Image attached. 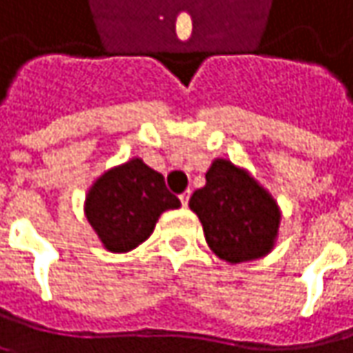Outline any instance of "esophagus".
Masks as SVG:
<instances>
[{
    "label": "esophagus",
    "mask_w": 353,
    "mask_h": 353,
    "mask_svg": "<svg viewBox=\"0 0 353 353\" xmlns=\"http://www.w3.org/2000/svg\"><path fill=\"white\" fill-rule=\"evenodd\" d=\"M189 196H190V190H187V192H183V194H181V203H183V207H187V205H189Z\"/></svg>",
    "instance_id": "1"
}]
</instances>
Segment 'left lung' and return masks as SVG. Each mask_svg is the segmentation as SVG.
I'll list each match as a JSON object with an SVG mask.
<instances>
[{
    "instance_id": "left-lung-1",
    "label": "left lung",
    "mask_w": 353,
    "mask_h": 353,
    "mask_svg": "<svg viewBox=\"0 0 353 353\" xmlns=\"http://www.w3.org/2000/svg\"><path fill=\"white\" fill-rule=\"evenodd\" d=\"M207 185L192 192L189 207L199 216L209 249L231 265L261 259L279 239L281 207L243 166L214 159Z\"/></svg>"
}]
</instances>
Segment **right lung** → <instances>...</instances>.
Masks as SVG:
<instances>
[{"instance_id": "obj_1", "label": "right lung", "mask_w": 353, "mask_h": 353, "mask_svg": "<svg viewBox=\"0 0 353 353\" xmlns=\"http://www.w3.org/2000/svg\"><path fill=\"white\" fill-rule=\"evenodd\" d=\"M179 207L181 201L168 192L163 174L132 157L92 183L84 214L106 251L128 253L152 235L164 211Z\"/></svg>"}]
</instances>
